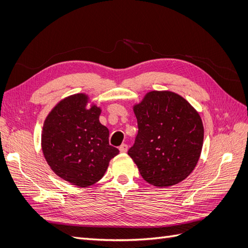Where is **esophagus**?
<instances>
[{"mask_svg": "<svg viewBox=\"0 0 248 248\" xmlns=\"http://www.w3.org/2000/svg\"><path fill=\"white\" fill-rule=\"evenodd\" d=\"M119 150H120V152H121V153H126L127 150H128V146H127L126 144H122L121 146L119 147Z\"/></svg>", "mask_w": 248, "mask_h": 248, "instance_id": "obj_1", "label": "esophagus"}]
</instances>
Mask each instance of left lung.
<instances>
[{
	"label": "left lung",
	"mask_w": 248,
	"mask_h": 248,
	"mask_svg": "<svg viewBox=\"0 0 248 248\" xmlns=\"http://www.w3.org/2000/svg\"><path fill=\"white\" fill-rule=\"evenodd\" d=\"M133 110L139 130L128 155L145 181L168 187L188 177L199 161L204 140L199 112L170 91L147 93Z\"/></svg>",
	"instance_id": "8db88e82"
}]
</instances>
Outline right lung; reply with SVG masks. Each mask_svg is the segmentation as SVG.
Returning a JSON list of instances; mask_svg holds the SVG:
<instances>
[{"label": "right lung", "mask_w": 248, "mask_h": 248, "mask_svg": "<svg viewBox=\"0 0 248 248\" xmlns=\"http://www.w3.org/2000/svg\"><path fill=\"white\" fill-rule=\"evenodd\" d=\"M88 97L76 94L60 101L43 124L41 147L50 169L78 187L103 177L119 150L108 144L109 132L99 122L101 109L86 108Z\"/></svg>", "instance_id": "1"}]
</instances>
